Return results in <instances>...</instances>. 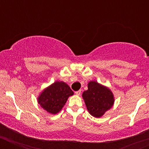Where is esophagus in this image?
Masks as SVG:
<instances>
[{"mask_svg": "<svg viewBox=\"0 0 149 149\" xmlns=\"http://www.w3.org/2000/svg\"><path fill=\"white\" fill-rule=\"evenodd\" d=\"M75 94H76V95H78V96L81 95V90H79V91H76V92H75Z\"/></svg>", "mask_w": 149, "mask_h": 149, "instance_id": "1", "label": "esophagus"}]
</instances>
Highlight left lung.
Masks as SVG:
<instances>
[{
    "label": "left lung",
    "instance_id": "left-lung-1",
    "mask_svg": "<svg viewBox=\"0 0 149 149\" xmlns=\"http://www.w3.org/2000/svg\"><path fill=\"white\" fill-rule=\"evenodd\" d=\"M82 97L88 111L95 118L102 116L114 104L112 91L94 81L88 84V90L84 91Z\"/></svg>",
    "mask_w": 149,
    "mask_h": 149
}]
</instances>
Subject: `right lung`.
I'll return each instance as SVG.
<instances>
[{
    "label": "right lung",
    "instance_id": "right-lung-1",
    "mask_svg": "<svg viewBox=\"0 0 149 149\" xmlns=\"http://www.w3.org/2000/svg\"><path fill=\"white\" fill-rule=\"evenodd\" d=\"M73 91L67 84L63 81H55L41 93L38 97L40 106L51 114H57L62 109Z\"/></svg>",
    "mask_w": 149,
    "mask_h": 149
}]
</instances>
